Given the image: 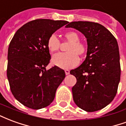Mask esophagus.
<instances>
[{"mask_svg":"<svg viewBox=\"0 0 126 126\" xmlns=\"http://www.w3.org/2000/svg\"><path fill=\"white\" fill-rule=\"evenodd\" d=\"M65 73L66 75H69V73H70V71H69V70H65Z\"/></svg>","mask_w":126,"mask_h":126,"instance_id":"obj_1","label":"esophagus"}]
</instances>
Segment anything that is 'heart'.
<instances>
[{"label": "heart", "instance_id": "obj_1", "mask_svg": "<svg viewBox=\"0 0 126 126\" xmlns=\"http://www.w3.org/2000/svg\"><path fill=\"white\" fill-rule=\"evenodd\" d=\"M65 38L71 44L69 45L66 53H58L53 56V65L64 69L72 68L78 65L79 59L78 55L83 57L86 55L87 48L79 42V36L75 32H67L64 34ZM47 47L51 52H57L60 48V41L55 34L50 36L47 41Z\"/></svg>", "mask_w": 126, "mask_h": 126}]
</instances>
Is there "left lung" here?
Masks as SVG:
<instances>
[{
  "instance_id": "obj_1",
  "label": "left lung",
  "mask_w": 126,
  "mask_h": 126,
  "mask_svg": "<svg viewBox=\"0 0 126 126\" xmlns=\"http://www.w3.org/2000/svg\"><path fill=\"white\" fill-rule=\"evenodd\" d=\"M66 28L82 33L88 44L84 61L70 71L76 78L72 88L74 101L87 112L102 109L116 95L121 68L118 44L105 27L90 21H73Z\"/></svg>"
}]
</instances>
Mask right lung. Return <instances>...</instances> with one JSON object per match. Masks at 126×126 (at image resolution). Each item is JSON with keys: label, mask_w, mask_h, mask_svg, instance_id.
I'll return each mask as SVG.
<instances>
[{"label": "right lung", "mask_w": 126, "mask_h": 126, "mask_svg": "<svg viewBox=\"0 0 126 126\" xmlns=\"http://www.w3.org/2000/svg\"><path fill=\"white\" fill-rule=\"evenodd\" d=\"M62 20L36 19L16 32L8 48L7 78L14 97L33 109L48 106L65 77L63 69H46L50 59L47 41L57 30L68 23Z\"/></svg>", "instance_id": "add662e5"}]
</instances>
